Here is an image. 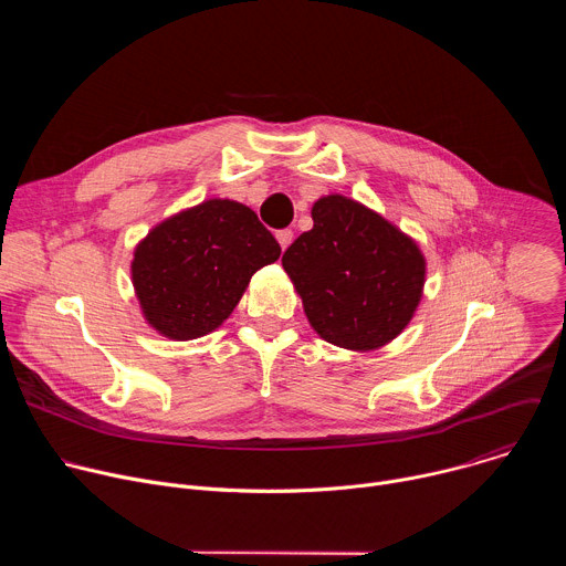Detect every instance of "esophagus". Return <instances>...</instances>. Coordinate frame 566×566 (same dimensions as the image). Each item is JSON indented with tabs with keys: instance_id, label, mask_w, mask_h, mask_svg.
<instances>
[{
	"instance_id": "34e87169",
	"label": "esophagus",
	"mask_w": 566,
	"mask_h": 566,
	"mask_svg": "<svg viewBox=\"0 0 566 566\" xmlns=\"http://www.w3.org/2000/svg\"><path fill=\"white\" fill-rule=\"evenodd\" d=\"M275 237H277V241H280L282 251H286V249L291 247V241H293V230H289V228H284V230H277V232H275Z\"/></svg>"
}]
</instances>
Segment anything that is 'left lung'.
Instances as JSON below:
<instances>
[{
	"instance_id": "1",
	"label": "left lung",
	"mask_w": 566,
	"mask_h": 566,
	"mask_svg": "<svg viewBox=\"0 0 566 566\" xmlns=\"http://www.w3.org/2000/svg\"><path fill=\"white\" fill-rule=\"evenodd\" d=\"M311 219L282 258L311 329L349 352L389 345L423 297L428 262L417 239L338 192L319 197Z\"/></svg>"
}]
</instances>
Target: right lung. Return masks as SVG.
Wrapping results in <instances>:
<instances>
[{"label":"right lung","instance_id":"1","mask_svg":"<svg viewBox=\"0 0 566 566\" xmlns=\"http://www.w3.org/2000/svg\"><path fill=\"white\" fill-rule=\"evenodd\" d=\"M258 214L232 199H206L158 221L134 249L132 284L147 325L170 340L212 334L251 277L280 260Z\"/></svg>","mask_w":566,"mask_h":566}]
</instances>
